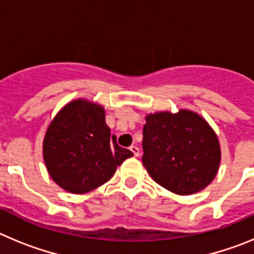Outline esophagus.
<instances>
[{"instance_id":"34e87169","label":"esophagus","mask_w":254,"mask_h":254,"mask_svg":"<svg viewBox=\"0 0 254 254\" xmlns=\"http://www.w3.org/2000/svg\"><path fill=\"white\" fill-rule=\"evenodd\" d=\"M129 150L132 151L133 156H138V155H140V149H138L137 146H134V145H132V146L129 147Z\"/></svg>"}]
</instances>
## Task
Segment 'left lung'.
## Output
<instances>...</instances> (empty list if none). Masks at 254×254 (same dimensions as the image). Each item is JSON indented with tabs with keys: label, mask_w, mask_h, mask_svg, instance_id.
Masks as SVG:
<instances>
[{
	"label": "left lung",
	"mask_w": 254,
	"mask_h": 254,
	"mask_svg": "<svg viewBox=\"0 0 254 254\" xmlns=\"http://www.w3.org/2000/svg\"><path fill=\"white\" fill-rule=\"evenodd\" d=\"M142 164L158 185L188 196L202 190L216 177L221 160L217 134L207 121L190 109L145 117Z\"/></svg>",
	"instance_id": "obj_1"
}]
</instances>
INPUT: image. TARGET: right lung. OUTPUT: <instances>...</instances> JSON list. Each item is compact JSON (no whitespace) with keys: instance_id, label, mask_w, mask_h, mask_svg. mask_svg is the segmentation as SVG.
Listing matches in <instances>:
<instances>
[{"instance_id":"add662e5","label":"right lung","mask_w":254,"mask_h":254,"mask_svg":"<svg viewBox=\"0 0 254 254\" xmlns=\"http://www.w3.org/2000/svg\"><path fill=\"white\" fill-rule=\"evenodd\" d=\"M131 156L132 151L118 146L116 136H111L104 108L82 98L61 108L44 134L48 174L69 193H87L100 187Z\"/></svg>"}]
</instances>
